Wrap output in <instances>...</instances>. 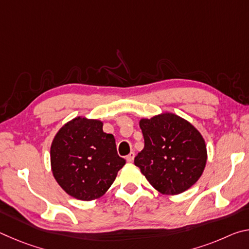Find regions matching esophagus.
<instances>
[{
    "mask_svg": "<svg viewBox=\"0 0 249 249\" xmlns=\"http://www.w3.org/2000/svg\"><path fill=\"white\" fill-rule=\"evenodd\" d=\"M134 157H135V154H134V151H132L129 155L126 156V160H127V162H133Z\"/></svg>",
    "mask_w": 249,
    "mask_h": 249,
    "instance_id": "34e87169",
    "label": "esophagus"
}]
</instances>
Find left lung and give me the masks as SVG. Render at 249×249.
<instances>
[{"instance_id": "1", "label": "left lung", "mask_w": 249, "mask_h": 249, "mask_svg": "<svg viewBox=\"0 0 249 249\" xmlns=\"http://www.w3.org/2000/svg\"><path fill=\"white\" fill-rule=\"evenodd\" d=\"M145 146L135 166L156 190L175 196L191 188L203 174L208 153L204 138L195 126L174 113L142 119Z\"/></svg>"}]
</instances>
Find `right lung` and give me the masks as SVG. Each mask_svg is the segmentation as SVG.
<instances>
[{
    "mask_svg": "<svg viewBox=\"0 0 249 249\" xmlns=\"http://www.w3.org/2000/svg\"><path fill=\"white\" fill-rule=\"evenodd\" d=\"M54 179L69 196L82 201L99 199L126 163L117 155L115 138L103 123L78 116L58 130L50 147Z\"/></svg>",
    "mask_w": 249,
    "mask_h": 249,
    "instance_id": "1",
    "label": "right lung"
}]
</instances>
